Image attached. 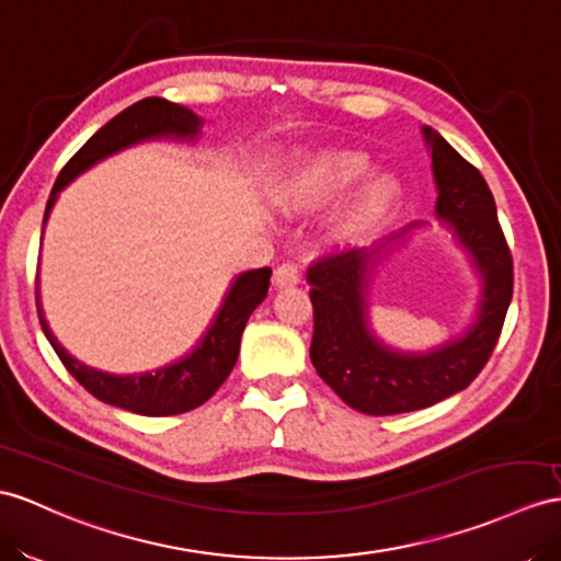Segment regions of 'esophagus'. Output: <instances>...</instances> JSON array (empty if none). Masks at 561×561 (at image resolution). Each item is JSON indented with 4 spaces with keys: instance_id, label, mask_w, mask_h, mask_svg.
Masks as SVG:
<instances>
[{
    "instance_id": "esophagus-1",
    "label": "esophagus",
    "mask_w": 561,
    "mask_h": 561,
    "mask_svg": "<svg viewBox=\"0 0 561 561\" xmlns=\"http://www.w3.org/2000/svg\"><path fill=\"white\" fill-rule=\"evenodd\" d=\"M299 283V268L295 264H283L273 271V288H293Z\"/></svg>"
}]
</instances>
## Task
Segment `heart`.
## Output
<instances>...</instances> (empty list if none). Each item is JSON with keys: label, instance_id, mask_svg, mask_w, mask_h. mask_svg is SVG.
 <instances>
[{"label": "heart", "instance_id": "1", "mask_svg": "<svg viewBox=\"0 0 561 561\" xmlns=\"http://www.w3.org/2000/svg\"><path fill=\"white\" fill-rule=\"evenodd\" d=\"M371 159L354 149H328L307 157L271 187V207L285 216L307 214L340 197L371 171ZM402 183L390 173H376L347 204L340 230L347 238H366L383 228L402 204Z\"/></svg>", "mask_w": 561, "mask_h": 561}]
</instances>
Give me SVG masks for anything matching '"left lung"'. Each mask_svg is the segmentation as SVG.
<instances>
[{
	"label": "left lung",
	"instance_id": "obj_1",
	"mask_svg": "<svg viewBox=\"0 0 561 561\" xmlns=\"http://www.w3.org/2000/svg\"><path fill=\"white\" fill-rule=\"evenodd\" d=\"M438 187L435 218L449 230L478 280L471 321L428 350H400L376 333L371 290L419 221L374 242L311 264L313 307L309 357L340 400L371 416L431 407L467 388L490 359L512 302V254L485 178L438 130L421 126Z\"/></svg>",
	"mask_w": 561,
	"mask_h": 561
}]
</instances>
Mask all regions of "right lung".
I'll return each instance as SVG.
<instances>
[{"instance_id":"right-lung-1","label":"right lung","mask_w":561,"mask_h":561,"mask_svg":"<svg viewBox=\"0 0 561 561\" xmlns=\"http://www.w3.org/2000/svg\"><path fill=\"white\" fill-rule=\"evenodd\" d=\"M204 128V118L197 116L193 108L173 104L161 98H147L138 104L128 106L112 121L102 126L92 138L78 149L73 159L61 169L57 183L51 187L47 199V209L43 218V236L47 218L51 214L54 202L59 199V193L71 185L80 173L92 169L94 163L114 157L123 149L133 145L152 142V140H171V142H197ZM271 268H254L238 273L230 280L228 290L221 299V307L216 309L207 331L199 335L193 350H187L183 357L163 364L152 371L142 374H108L100 368L88 366L59 343L49 331V323L43 311V299H39V266H37V313L43 323L45 337L54 352L59 354L61 364L68 368L80 386L94 398L126 409V412L140 416H173L183 414L207 402L211 394L221 388L224 380L233 371L240 352V337L252 311L264 302L268 293Z\"/></svg>"}]
</instances>
